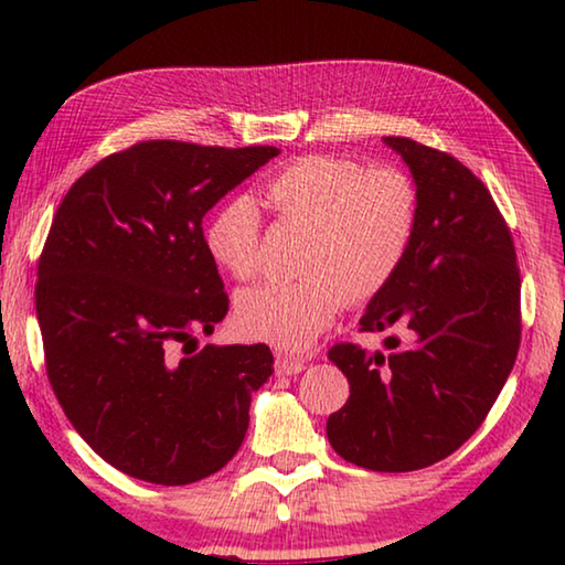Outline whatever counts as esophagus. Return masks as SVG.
<instances>
[{"label": "esophagus", "instance_id": "1", "mask_svg": "<svg viewBox=\"0 0 565 565\" xmlns=\"http://www.w3.org/2000/svg\"><path fill=\"white\" fill-rule=\"evenodd\" d=\"M303 369H306V363L301 359L286 356V353H279V356H276V374L279 376H296V374H301Z\"/></svg>", "mask_w": 565, "mask_h": 565}]
</instances>
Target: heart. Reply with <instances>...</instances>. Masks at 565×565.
<instances>
[{"mask_svg": "<svg viewBox=\"0 0 565 565\" xmlns=\"http://www.w3.org/2000/svg\"><path fill=\"white\" fill-rule=\"evenodd\" d=\"M286 224L309 228L299 281H262L236 294L242 337L299 351L311 347L343 301H371L394 281L418 228V191L401 169H369L347 157L311 154L286 164L264 189ZM212 259L234 279L262 266V214L236 196L206 226Z\"/></svg>", "mask_w": 565, "mask_h": 565, "instance_id": "obj_1", "label": "heart"}]
</instances>
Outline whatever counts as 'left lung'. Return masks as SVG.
Segmentation results:
<instances>
[{"mask_svg":"<svg viewBox=\"0 0 565 565\" xmlns=\"http://www.w3.org/2000/svg\"><path fill=\"white\" fill-rule=\"evenodd\" d=\"M384 141L414 177L418 228L361 331L394 329L404 343L331 347L351 396L327 436L349 463L404 473L451 456L489 416L519 353L521 276L509 226L471 169L414 139Z\"/></svg>","mask_w":565,"mask_h":565,"instance_id":"left-lung-1","label":"left lung"}]
</instances>
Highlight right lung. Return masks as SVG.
Wrapping results in <instances>:
<instances>
[{"instance_id":"add662e5","label":"right lung","mask_w":565,"mask_h":565,"mask_svg":"<svg viewBox=\"0 0 565 565\" xmlns=\"http://www.w3.org/2000/svg\"><path fill=\"white\" fill-rule=\"evenodd\" d=\"M276 154L139 141L56 209L34 291L46 376L76 434L121 473L186 486L244 441L252 394L274 374L269 347L177 349L228 311L206 212Z\"/></svg>"}]
</instances>
